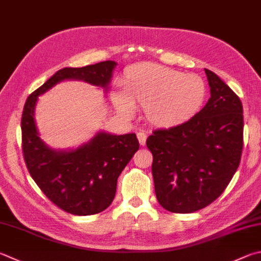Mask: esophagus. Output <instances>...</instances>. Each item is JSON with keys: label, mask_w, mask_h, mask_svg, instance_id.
I'll use <instances>...</instances> for the list:
<instances>
[{"label": "esophagus", "mask_w": 261, "mask_h": 261, "mask_svg": "<svg viewBox=\"0 0 261 261\" xmlns=\"http://www.w3.org/2000/svg\"><path fill=\"white\" fill-rule=\"evenodd\" d=\"M137 138H138V140H139V144H140L141 146H145V144H146V139H147V135L145 134L144 131H140V132H138V134H137Z\"/></svg>", "instance_id": "1"}]
</instances>
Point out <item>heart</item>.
Returning <instances> with one entry per match:
<instances>
[{
    "mask_svg": "<svg viewBox=\"0 0 261 261\" xmlns=\"http://www.w3.org/2000/svg\"><path fill=\"white\" fill-rule=\"evenodd\" d=\"M206 97V84L198 75L144 63L125 70L124 87L113 92V102L123 115L131 116L139 106L150 124L174 127L197 115Z\"/></svg>",
    "mask_w": 261,
    "mask_h": 261,
    "instance_id": "1",
    "label": "heart"
}]
</instances>
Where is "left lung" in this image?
Masks as SVG:
<instances>
[{
	"label": "left lung",
	"instance_id": "obj_1",
	"mask_svg": "<svg viewBox=\"0 0 261 261\" xmlns=\"http://www.w3.org/2000/svg\"><path fill=\"white\" fill-rule=\"evenodd\" d=\"M211 97L181 125L147 139L155 194L165 210L192 213L219 197L238 170L243 148V106L217 74L204 69Z\"/></svg>",
	"mask_w": 261,
	"mask_h": 261
}]
</instances>
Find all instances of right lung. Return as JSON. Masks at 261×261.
I'll use <instances>...</instances> for the list:
<instances>
[{
    "label": "right lung",
    "instance_id": "obj_1",
    "mask_svg": "<svg viewBox=\"0 0 261 261\" xmlns=\"http://www.w3.org/2000/svg\"><path fill=\"white\" fill-rule=\"evenodd\" d=\"M117 63L112 60L57 72L27 98L21 117L23 159L32 178L49 200L75 216L99 213L111 205L117 178L139 149L135 134L98 131L75 148L55 149L41 139L35 108L41 94L60 82L79 80L107 93Z\"/></svg>",
    "mask_w": 261,
    "mask_h": 261
}]
</instances>
